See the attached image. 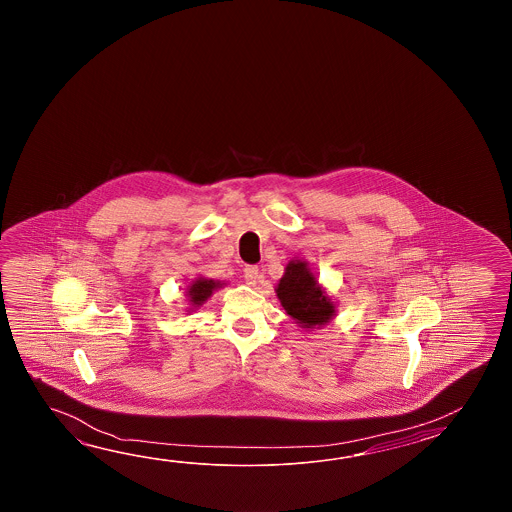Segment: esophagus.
Wrapping results in <instances>:
<instances>
[{"label":"esophagus","mask_w":512,"mask_h":512,"mask_svg":"<svg viewBox=\"0 0 512 512\" xmlns=\"http://www.w3.org/2000/svg\"><path fill=\"white\" fill-rule=\"evenodd\" d=\"M243 278H245V282L249 283V285H254V283L260 280L258 267H256V265H247L245 271H243Z\"/></svg>","instance_id":"obj_1"}]
</instances>
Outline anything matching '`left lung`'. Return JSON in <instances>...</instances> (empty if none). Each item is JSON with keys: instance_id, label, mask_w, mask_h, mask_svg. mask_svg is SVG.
<instances>
[{"instance_id": "obj_1", "label": "left lung", "mask_w": 512, "mask_h": 512, "mask_svg": "<svg viewBox=\"0 0 512 512\" xmlns=\"http://www.w3.org/2000/svg\"><path fill=\"white\" fill-rule=\"evenodd\" d=\"M276 296L285 313L307 331L327 326L337 316V302L316 280L305 260L289 261L276 285Z\"/></svg>"}]
</instances>
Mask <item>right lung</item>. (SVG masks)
<instances>
[{
	"mask_svg": "<svg viewBox=\"0 0 512 512\" xmlns=\"http://www.w3.org/2000/svg\"><path fill=\"white\" fill-rule=\"evenodd\" d=\"M221 287H225V282L197 276L196 280H192V283L186 287V302L190 305V307H186V313L196 311L197 307L205 304L214 291H218Z\"/></svg>",
	"mask_w": 512,
	"mask_h": 512,
	"instance_id": "right-lung-1",
	"label": "right lung"
}]
</instances>
